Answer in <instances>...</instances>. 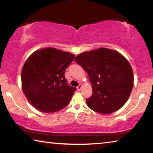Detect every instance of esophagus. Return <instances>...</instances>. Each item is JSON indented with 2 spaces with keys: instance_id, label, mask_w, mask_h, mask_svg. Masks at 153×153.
I'll list each match as a JSON object with an SVG mask.
<instances>
[{
  "instance_id": "obj_1",
  "label": "esophagus",
  "mask_w": 153,
  "mask_h": 153,
  "mask_svg": "<svg viewBox=\"0 0 153 153\" xmlns=\"http://www.w3.org/2000/svg\"><path fill=\"white\" fill-rule=\"evenodd\" d=\"M82 84H79L78 86H77V90H78V91H79V90L82 89Z\"/></svg>"
}]
</instances>
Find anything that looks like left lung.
Listing matches in <instances>:
<instances>
[{
    "mask_svg": "<svg viewBox=\"0 0 153 153\" xmlns=\"http://www.w3.org/2000/svg\"><path fill=\"white\" fill-rule=\"evenodd\" d=\"M75 61L87 72L92 85V94L86 99L88 107L97 113L108 114L125 105L132 90L134 75L123 55L100 48L79 54Z\"/></svg>",
    "mask_w": 153,
    "mask_h": 153,
    "instance_id": "8db88e82",
    "label": "left lung"
}]
</instances>
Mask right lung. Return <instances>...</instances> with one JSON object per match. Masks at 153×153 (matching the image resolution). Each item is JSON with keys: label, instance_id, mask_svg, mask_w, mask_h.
<instances>
[{"label": "right lung", "instance_id": "add662e5", "mask_svg": "<svg viewBox=\"0 0 153 153\" xmlns=\"http://www.w3.org/2000/svg\"><path fill=\"white\" fill-rule=\"evenodd\" d=\"M74 57L73 54L46 48L27 59L22 71V88L36 109L51 113L69 104L76 88L68 85L65 72Z\"/></svg>", "mask_w": 153, "mask_h": 153}]
</instances>
